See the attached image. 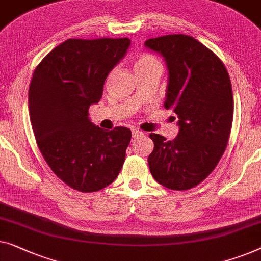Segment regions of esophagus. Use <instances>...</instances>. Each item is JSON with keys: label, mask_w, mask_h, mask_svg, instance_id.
Masks as SVG:
<instances>
[{"label": "esophagus", "mask_w": 261, "mask_h": 261, "mask_svg": "<svg viewBox=\"0 0 261 261\" xmlns=\"http://www.w3.org/2000/svg\"><path fill=\"white\" fill-rule=\"evenodd\" d=\"M132 134H133V138H139V137H141L143 133L139 129H133V130H132Z\"/></svg>", "instance_id": "34e87169"}]
</instances>
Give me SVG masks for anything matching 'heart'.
<instances>
[{
	"instance_id": "1",
	"label": "heart",
	"mask_w": 261,
	"mask_h": 261,
	"mask_svg": "<svg viewBox=\"0 0 261 261\" xmlns=\"http://www.w3.org/2000/svg\"><path fill=\"white\" fill-rule=\"evenodd\" d=\"M155 67H161L160 62H159V60L155 56L148 54V53H142V54H140L137 60H135V70L137 71L147 70Z\"/></svg>"
}]
</instances>
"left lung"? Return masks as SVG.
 <instances>
[{
	"label": "left lung",
	"instance_id": "obj_1",
	"mask_svg": "<svg viewBox=\"0 0 261 261\" xmlns=\"http://www.w3.org/2000/svg\"><path fill=\"white\" fill-rule=\"evenodd\" d=\"M145 44L166 60L169 80L164 106L177 114L180 126L173 140L149 134L154 142L149 171L169 190H191L214 171L228 143L233 121L229 75L221 60L192 36L173 34Z\"/></svg>",
	"mask_w": 261,
	"mask_h": 261
}]
</instances>
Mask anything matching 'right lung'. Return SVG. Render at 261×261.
Masks as SVG:
<instances>
[{
    "label": "right lung",
    "instance_id": "add662e5",
    "mask_svg": "<svg viewBox=\"0 0 261 261\" xmlns=\"http://www.w3.org/2000/svg\"><path fill=\"white\" fill-rule=\"evenodd\" d=\"M130 41L69 39L44 56L29 85V116L36 143L54 174L73 190L92 193L107 187L121 171L132 132H106L89 121L109 71Z\"/></svg>",
    "mask_w": 261,
    "mask_h": 261
}]
</instances>
